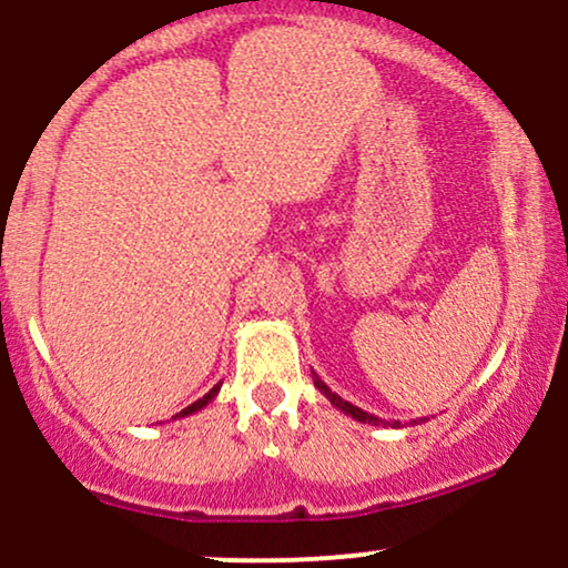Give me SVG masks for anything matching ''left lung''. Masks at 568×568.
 <instances>
[{
  "instance_id": "1",
  "label": "left lung",
  "mask_w": 568,
  "mask_h": 568,
  "mask_svg": "<svg viewBox=\"0 0 568 568\" xmlns=\"http://www.w3.org/2000/svg\"><path fill=\"white\" fill-rule=\"evenodd\" d=\"M312 379H315V387L321 389V393H323L325 397H328L331 406H336L338 410H344V414L352 416V419L363 422V425H389V427H400V422H384V419H379V416H374V414H368V410H363V408L352 406V403L344 400V397H338L336 393H331L328 384H325L317 374H312Z\"/></svg>"
}]
</instances>
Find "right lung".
I'll use <instances>...</instances> for the list:
<instances>
[{"label": "right lung", "mask_w": 568, "mask_h": 568, "mask_svg": "<svg viewBox=\"0 0 568 568\" xmlns=\"http://www.w3.org/2000/svg\"><path fill=\"white\" fill-rule=\"evenodd\" d=\"M219 389H221V384H216V387H213V389H211V393H207V395H202L197 403H192V406H186L184 410H179V414H175V416H173V419H184V416H189V414H197V410H202V408H205V406H207V403H211V400H213V397H216V395H219Z\"/></svg>", "instance_id": "obj_1"}]
</instances>
